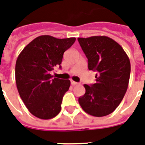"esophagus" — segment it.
I'll return each mask as SVG.
<instances>
[{
    "mask_svg": "<svg viewBox=\"0 0 145 145\" xmlns=\"http://www.w3.org/2000/svg\"><path fill=\"white\" fill-rule=\"evenodd\" d=\"M71 85H73V86H75V85L78 84V83L75 82L74 80H71Z\"/></svg>",
    "mask_w": 145,
    "mask_h": 145,
    "instance_id": "34e87169",
    "label": "esophagus"
}]
</instances>
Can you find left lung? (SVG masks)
Segmentation results:
<instances>
[{"label": "left lung", "mask_w": 145, "mask_h": 145, "mask_svg": "<svg viewBox=\"0 0 145 145\" xmlns=\"http://www.w3.org/2000/svg\"><path fill=\"white\" fill-rule=\"evenodd\" d=\"M88 59L89 70L98 72L96 84H84L86 93L78 102L90 116L102 117L112 113L128 89L131 64L119 43L105 36L78 38Z\"/></svg>", "instance_id": "1"}]
</instances>
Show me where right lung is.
<instances>
[{
  "mask_svg": "<svg viewBox=\"0 0 145 145\" xmlns=\"http://www.w3.org/2000/svg\"><path fill=\"white\" fill-rule=\"evenodd\" d=\"M75 40L74 37L40 36L19 55L15 67L16 87L25 106L34 116L50 119L60 112L63 97L71 82L68 79H52L50 71L60 66L63 54Z\"/></svg>",
  "mask_w": 145,
  "mask_h": 145,
  "instance_id": "add662e5",
  "label": "right lung"
}]
</instances>
